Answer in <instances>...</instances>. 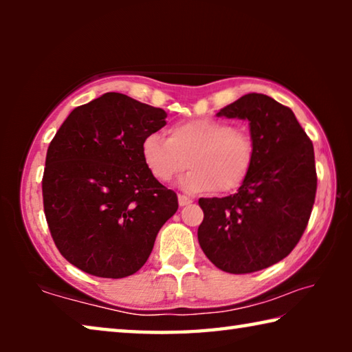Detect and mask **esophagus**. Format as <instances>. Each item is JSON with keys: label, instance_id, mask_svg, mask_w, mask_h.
Segmentation results:
<instances>
[{"label": "esophagus", "instance_id": "esophagus-1", "mask_svg": "<svg viewBox=\"0 0 352 352\" xmlns=\"http://www.w3.org/2000/svg\"><path fill=\"white\" fill-rule=\"evenodd\" d=\"M192 204V199H189L188 195H178V205L180 206H188V205H190Z\"/></svg>", "mask_w": 352, "mask_h": 352}]
</instances>
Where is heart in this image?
<instances>
[{
  "label": "heart",
  "instance_id": "obj_1",
  "mask_svg": "<svg viewBox=\"0 0 352 352\" xmlns=\"http://www.w3.org/2000/svg\"><path fill=\"white\" fill-rule=\"evenodd\" d=\"M142 163L158 182L166 183L186 169L180 188L189 194L231 192L241 188L252 170V136L217 119H189L174 124L169 138L148 133L140 146Z\"/></svg>",
  "mask_w": 352,
  "mask_h": 352
}]
</instances>
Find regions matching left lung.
I'll return each instance as SVG.
<instances>
[{
  "mask_svg": "<svg viewBox=\"0 0 352 352\" xmlns=\"http://www.w3.org/2000/svg\"><path fill=\"white\" fill-rule=\"evenodd\" d=\"M217 116L247 119L254 160L236 194L199 200V243L217 269L253 273L284 259L305 233L317 192L314 146L294 111L265 94L248 93Z\"/></svg>",
  "mask_w": 352,
  "mask_h": 352,
  "instance_id": "obj_1",
  "label": "left lung"
}]
</instances>
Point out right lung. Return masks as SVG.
<instances>
[{"mask_svg": "<svg viewBox=\"0 0 352 352\" xmlns=\"http://www.w3.org/2000/svg\"><path fill=\"white\" fill-rule=\"evenodd\" d=\"M166 116L126 94L105 93L76 107L52 138L41 180L45 216L58 252L82 272L133 275L177 212V194L152 177L140 152Z\"/></svg>", "mask_w": 352, "mask_h": 352, "instance_id": "1", "label": "right lung"}]
</instances>
